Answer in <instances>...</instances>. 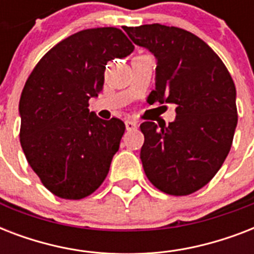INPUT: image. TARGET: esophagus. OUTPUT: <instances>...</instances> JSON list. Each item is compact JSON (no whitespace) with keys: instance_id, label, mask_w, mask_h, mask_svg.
Here are the masks:
<instances>
[{"instance_id":"esophagus-1","label":"esophagus","mask_w":254,"mask_h":254,"mask_svg":"<svg viewBox=\"0 0 254 254\" xmlns=\"http://www.w3.org/2000/svg\"><path fill=\"white\" fill-rule=\"evenodd\" d=\"M125 127H127V130H135L137 129V123L135 121H127Z\"/></svg>"}]
</instances>
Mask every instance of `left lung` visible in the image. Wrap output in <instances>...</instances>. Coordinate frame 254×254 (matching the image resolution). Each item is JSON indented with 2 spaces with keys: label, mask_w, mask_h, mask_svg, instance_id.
<instances>
[{
  "label": "left lung",
  "mask_w": 254,
  "mask_h": 254,
  "mask_svg": "<svg viewBox=\"0 0 254 254\" xmlns=\"http://www.w3.org/2000/svg\"><path fill=\"white\" fill-rule=\"evenodd\" d=\"M157 58L151 103L175 104L169 125L145 121L141 161L147 179L183 196L204 187L224 163L237 125L236 87L217 54L187 30L159 23L125 27Z\"/></svg>",
  "instance_id": "obj_1"
}]
</instances>
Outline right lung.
Wrapping results in <instances>:
<instances>
[{
    "label": "right lung",
    "instance_id": "right-lung-1",
    "mask_svg": "<svg viewBox=\"0 0 254 254\" xmlns=\"http://www.w3.org/2000/svg\"><path fill=\"white\" fill-rule=\"evenodd\" d=\"M133 50L117 27L81 30L54 46L26 80L19 141L34 173L54 195L83 199L107 178L125 124L99 119L88 101L103 91L108 62Z\"/></svg>",
    "mask_w": 254,
    "mask_h": 254
}]
</instances>
